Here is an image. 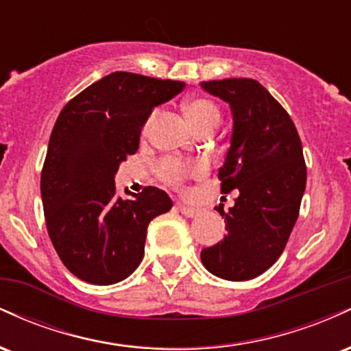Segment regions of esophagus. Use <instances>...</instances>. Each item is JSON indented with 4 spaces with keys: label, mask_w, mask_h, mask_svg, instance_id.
Masks as SVG:
<instances>
[{
    "label": "esophagus",
    "mask_w": 351,
    "mask_h": 351,
    "mask_svg": "<svg viewBox=\"0 0 351 351\" xmlns=\"http://www.w3.org/2000/svg\"><path fill=\"white\" fill-rule=\"evenodd\" d=\"M176 206H178V209L181 211V215L186 216V217H195L199 213V209H196V208H193V206H188L186 203H181V201H178V203H176Z\"/></svg>",
    "instance_id": "1"
}]
</instances>
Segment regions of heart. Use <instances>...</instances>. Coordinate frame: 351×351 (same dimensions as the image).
<instances>
[{"mask_svg": "<svg viewBox=\"0 0 351 351\" xmlns=\"http://www.w3.org/2000/svg\"><path fill=\"white\" fill-rule=\"evenodd\" d=\"M184 114H186L189 123L195 127L196 132L206 130V128L215 130L221 119L219 110H217L215 104L211 100L201 97L189 99L184 104ZM204 170L206 168H204L203 163H183L175 158H165L158 163L156 173L165 183L180 186L188 176H198L201 173H204Z\"/></svg>", "mask_w": 351, "mask_h": 351, "instance_id": "1", "label": "heart"}]
</instances>
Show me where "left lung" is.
<instances>
[{"label": "left lung", "mask_w": 351, "mask_h": 351, "mask_svg": "<svg viewBox=\"0 0 351 351\" xmlns=\"http://www.w3.org/2000/svg\"><path fill=\"white\" fill-rule=\"evenodd\" d=\"M201 87L231 107V147L217 176L221 193H239L229 213L216 208L228 234L201 251V263L221 279L249 280L279 259L299 217L307 183L302 142L291 115L257 80Z\"/></svg>", "instance_id": "left-lung-1"}]
</instances>
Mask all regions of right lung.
Instances as JSON below:
<instances>
[{
	"label": "right lung",
	"mask_w": 351,
	"mask_h": 351,
	"mask_svg": "<svg viewBox=\"0 0 351 351\" xmlns=\"http://www.w3.org/2000/svg\"><path fill=\"white\" fill-rule=\"evenodd\" d=\"M184 82L112 72L60 110L41 173L44 217L56 252L69 271L95 285L127 279L143 259L147 228L170 211L155 186L132 198L115 195L120 163L138 150L142 127Z\"/></svg>",
	"instance_id": "add662e5"
}]
</instances>
